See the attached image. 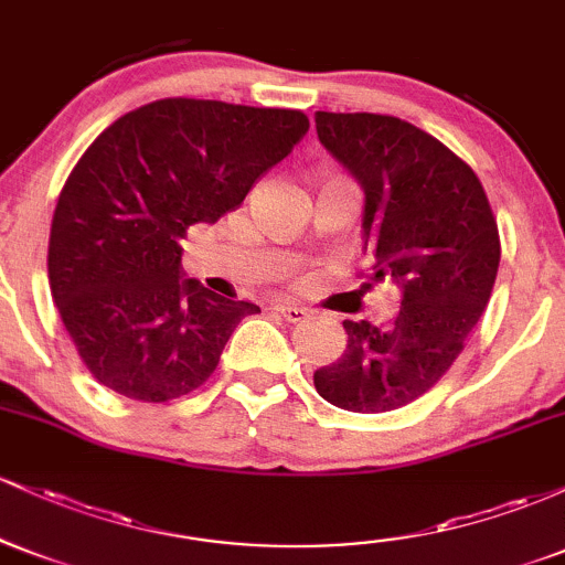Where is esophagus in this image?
Returning <instances> with one entry per match:
<instances>
[{"label": "esophagus", "instance_id": "esophagus-1", "mask_svg": "<svg viewBox=\"0 0 565 565\" xmlns=\"http://www.w3.org/2000/svg\"><path fill=\"white\" fill-rule=\"evenodd\" d=\"M274 310L278 316H284V319H287L289 323H297V321H302V319H308V310L305 308H297V305H291V302H276L274 305Z\"/></svg>", "mask_w": 565, "mask_h": 565}]
</instances>
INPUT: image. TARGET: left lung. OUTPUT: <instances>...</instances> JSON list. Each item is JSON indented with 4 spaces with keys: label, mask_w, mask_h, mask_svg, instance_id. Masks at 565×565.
Returning a JSON list of instances; mask_svg holds the SVG:
<instances>
[{
    "label": "left lung",
    "mask_w": 565,
    "mask_h": 565,
    "mask_svg": "<svg viewBox=\"0 0 565 565\" xmlns=\"http://www.w3.org/2000/svg\"><path fill=\"white\" fill-rule=\"evenodd\" d=\"M316 132L364 191L372 281L393 284L401 308L385 329L342 321L348 345L313 385L348 412H393L449 372L481 319L499 268L497 220L476 172L408 121L316 111Z\"/></svg>",
    "instance_id": "8db88e82"
}]
</instances>
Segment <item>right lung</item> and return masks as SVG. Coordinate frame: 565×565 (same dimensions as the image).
I'll return each mask as SVG.
<instances>
[{
	"mask_svg": "<svg viewBox=\"0 0 565 565\" xmlns=\"http://www.w3.org/2000/svg\"><path fill=\"white\" fill-rule=\"evenodd\" d=\"M308 127L289 108L167 97L97 135L57 199L47 274L100 385L161 404L215 372L233 329L260 308L185 278L180 242L236 210Z\"/></svg>",
	"mask_w": 565,
	"mask_h": 565,
	"instance_id": "1",
	"label": "right lung"
}]
</instances>
